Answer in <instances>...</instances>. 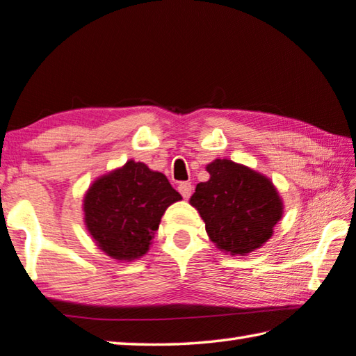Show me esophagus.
I'll list each match as a JSON object with an SVG mask.
<instances>
[{"instance_id": "34e87169", "label": "esophagus", "mask_w": 356, "mask_h": 356, "mask_svg": "<svg viewBox=\"0 0 356 356\" xmlns=\"http://www.w3.org/2000/svg\"><path fill=\"white\" fill-rule=\"evenodd\" d=\"M177 188L180 191V195L184 196V200H188L191 196V191H193V185L190 182H180Z\"/></svg>"}]
</instances>
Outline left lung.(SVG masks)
<instances>
[{"label": "left lung", "instance_id": "8db88e82", "mask_svg": "<svg viewBox=\"0 0 356 356\" xmlns=\"http://www.w3.org/2000/svg\"><path fill=\"white\" fill-rule=\"evenodd\" d=\"M207 182L196 185L190 204L206 223L217 249L247 255L266 244L284 216V201L273 180L228 158L206 166Z\"/></svg>", "mask_w": 356, "mask_h": 356}]
</instances>
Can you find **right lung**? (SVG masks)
<instances>
[{
  "label": "right lung",
  "mask_w": 356,
  "mask_h": 356,
  "mask_svg": "<svg viewBox=\"0 0 356 356\" xmlns=\"http://www.w3.org/2000/svg\"><path fill=\"white\" fill-rule=\"evenodd\" d=\"M180 200L165 174L128 160L90 185L83 195V223L107 257L134 261L149 252L163 213Z\"/></svg>",
  "instance_id": "add662e5"
}]
</instances>
